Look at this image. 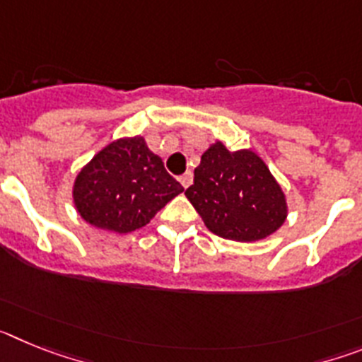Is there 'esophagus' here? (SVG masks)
Returning <instances> with one entry per match:
<instances>
[{
	"label": "esophagus",
	"instance_id": "esophagus-1",
	"mask_svg": "<svg viewBox=\"0 0 362 362\" xmlns=\"http://www.w3.org/2000/svg\"><path fill=\"white\" fill-rule=\"evenodd\" d=\"M192 181H194V175H192V172L190 170H187L185 172L183 175H179V183L183 185L185 188H188L192 185Z\"/></svg>",
	"mask_w": 362,
	"mask_h": 362
}]
</instances>
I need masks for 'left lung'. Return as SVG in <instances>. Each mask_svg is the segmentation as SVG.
Returning a JSON list of instances; mask_svg holds the SVG:
<instances>
[{
	"label": "left lung",
	"instance_id": "8db88e82",
	"mask_svg": "<svg viewBox=\"0 0 362 362\" xmlns=\"http://www.w3.org/2000/svg\"><path fill=\"white\" fill-rule=\"evenodd\" d=\"M185 196L206 228L230 241H261L288 216L283 188L261 156L252 148L230 152L221 141L203 152Z\"/></svg>",
	"mask_w": 362,
	"mask_h": 362
}]
</instances>
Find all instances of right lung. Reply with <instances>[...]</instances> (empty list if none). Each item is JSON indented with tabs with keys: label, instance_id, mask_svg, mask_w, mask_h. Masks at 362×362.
I'll use <instances>...</instances> for the list:
<instances>
[{
	"label": "right lung",
	"instance_id": "add662e5",
	"mask_svg": "<svg viewBox=\"0 0 362 362\" xmlns=\"http://www.w3.org/2000/svg\"><path fill=\"white\" fill-rule=\"evenodd\" d=\"M185 188L165 170L145 137H119L99 150L74 179V206L88 225L129 233L148 225Z\"/></svg>",
	"mask_w": 362,
	"mask_h": 362
}]
</instances>
